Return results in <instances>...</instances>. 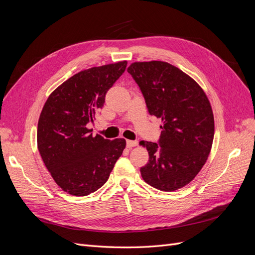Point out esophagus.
<instances>
[{"instance_id":"1","label":"esophagus","mask_w":255,"mask_h":255,"mask_svg":"<svg viewBox=\"0 0 255 255\" xmlns=\"http://www.w3.org/2000/svg\"><path fill=\"white\" fill-rule=\"evenodd\" d=\"M138 144L137 140H127V146L128 148H133V146H136Z\"/></svg>"}]
</instances>
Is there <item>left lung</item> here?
Returning <instances> with one entry per match:
<instances>
[{
  "mask_svg": "<svg viewBox=\"0 0 255 255\" xmlns=\"http://www.w3.org/2000/svg\"><path fill=\"white\" fill-rule=\"evenodd\" d=\"M128 72L139 86L149 114L161 119L158 143L140 141L149 161L140 168L145 183L173 191L200 172L211 152L215 125L210 101L199 84L166 61H137Z\"/></svg>",
  "mask_w": 255,
  "mask_h": 255,
  "instance_id": "obj_1",
  "label": "left lung"
}]
</instances>
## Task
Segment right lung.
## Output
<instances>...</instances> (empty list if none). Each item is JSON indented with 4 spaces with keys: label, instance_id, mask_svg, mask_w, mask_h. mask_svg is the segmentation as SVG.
Segmentation results:
<instances>
[{
    "label": "right lung",
    "instance_id": "right-lung-1",
    "mask_svg": "<svg viewBox=\"0 0 255 255\" xmlns=\"http://www.w3.org/2000/svg\"><path fill=\"white\" fill-rule=\"evenodd\" d=\"M127 60L74 74L49 96L37 128V145L58 186L69 195L87 196L109 180L126 139H104L87 128L102 109L105 95L125 72Z\"/></svg>",
    "mask_w": 255,
    "mask_h": 255
}]
</instances>
